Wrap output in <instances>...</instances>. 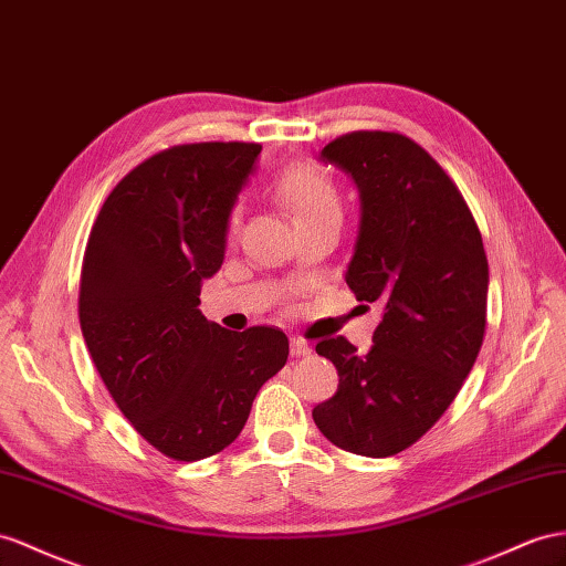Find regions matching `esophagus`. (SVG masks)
<instances>
[{"mask_svg": "<svg viewBox=\"0 0 566 566\" xmlns=\"http://www.w3.org/2000/svg\"><path fill=\"white\" fill-rule=\"evenodd\" d=\"M311 344L308 342H303V339H292V356L294 358H301V356H311Z\"/></svg>", "mask_w": 566, "mask_h": 566, "instance_id": "esophagus-1", "label": "esophagus"}]
</instances>
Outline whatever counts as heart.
<instances>
[{"label":"heart","mask_w":566,"mask_h":566,"mask_svg":"<svg viewBox=\"0 0 566 566\" xmlns=\"http://www.w3.org/2000/svg\"><path fill=\"white\" fill-rule=\"evenodd\" d=\"M274 193L282 206L292 212L296 227L327 220V217H342V196L335 181L321 167L294 165L286 167L274 179ZM239 227V210L229 212L227 231L234 234Z\"/></svg>","instance_id":"1"}]
</instances>
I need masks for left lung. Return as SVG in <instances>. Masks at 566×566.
<instances>
[{"label":"left lung","mask_w":566,"mask_h":566,"mask_svg":"<svg viewBox=\"0 0 566 566\" xmlns=\"http://www.w3.org/2000/svg\"><path fill=\"white\" fill-rule=\"evenodd\" d=\"M321 163L358 188V231L346 284L380 303L373 346L332 337L315 346L339 373L313 421L360 457H392L454 401L481 352L488 258L467 200L434 159L401 134L356 132L327 143Z\"/></svg>","instance_id":"1"}]
</instances>
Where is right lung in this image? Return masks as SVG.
Instances as JSON below:
<instances>
[{
	"mask_svg": "<svg viewBox=\"0 0 566 566\" xmlns=\"http://www.w3.org/2000/svg\"><path fill=\"white\" fill-rule=\"evenodd\" d=\"M258 143H191L145 159L105 200L85 245L78 317L122 413L159 452L198 461L239 438L289 339L229 332L200 313Z\"/></svg>",
	"mask_w": 566,
	"mask_h": 566,
	"instance_id": "obj_1",
	"label": "right lung"
}]
</instances>
